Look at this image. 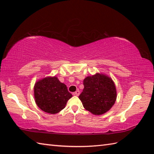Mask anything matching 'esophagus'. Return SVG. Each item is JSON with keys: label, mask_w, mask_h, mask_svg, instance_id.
<instances>
[{"label": "esophagus", "mask_w": 154, "mask_h": 154, "mask_svg": "<svg viewBox=\"0 0 154 154\" xmlns=\"http://www.w3.org/2000/svg\"><path fill=\"white\" fill-rule=\"evenodd\" d=\"M79 94H80V92H79V91H78V90L77 91H75V93H73V95H75V96H79Z\"/></svg>", "instance_id": "esophagus-1"}]
</instances>
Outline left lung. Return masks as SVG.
<instances>
[{
    "label": "left lung",
    "mask_w": 154,
    "mask_h": 154,
    "mask_svg": "<svg viewBox=\"0 0 154 154\" xmlns=\"http://www.w3.org/2000/svg\"><path fill=\"white\" fill-rule=\"evenodd\" d=\"M84 89L79 96L85 109L95 115L106 112L116 99V87L112 80L103 74L86 77Z\"/></svg>",
    "instance_id": "1"
}]
</instances>
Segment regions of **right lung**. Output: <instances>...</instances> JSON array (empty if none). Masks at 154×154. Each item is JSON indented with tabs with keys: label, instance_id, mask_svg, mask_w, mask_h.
<instances>
[{
	"label": "right lung",
	"instance_id": "right-lung-1",
	"mask_svg": "<svg viewBox=\"0 0 154 154\" xmlns=\"http://www.w3.org/2000/svg\"><path fill=\"white\" fill-rule=\"evenodd\" d=\"M34 97L40 109L45 112L55 114L64 109L72 94L56 77H48L35 83Z\"/></svg>",
	"mask_w": 154,
	"mask_h": 154
}]
</instances>
